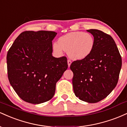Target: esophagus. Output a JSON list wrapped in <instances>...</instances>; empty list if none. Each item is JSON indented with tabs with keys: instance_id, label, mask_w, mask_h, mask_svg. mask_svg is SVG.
<instances>
[{
	"instance_id": "esophagus-1",
	"label": "esophagus",
	"mask_w": 127,
	"mask_h": 127,
	"mask_svg": "<svg viewBox=\"0 0 127 127\" xmlns=\"http://www.w3.org/2000/svg\"><path fill=\"white\" fill-rule=\"evenodd\" d=\"M71 63H72V62H71V61L70 60H67V64H68V67H69L70 66Z\"/></svg>"
}]
</instances>
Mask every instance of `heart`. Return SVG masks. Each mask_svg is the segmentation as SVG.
I'll use <instances>...</instances> for the list:
<instances>
[{
  "instance_id": "b5f03b06",
  "label": "heart",
  "mask_w": 127,
  "mask_h": 127,
  "mask_svg": "<svg viewBox=\"0 0 127 127\" xmlns=\"http://www.w3.org/2000/svg\"><path fill=\"white\" fill-rule=\"evenodd\" d=\"M95 41L91 34L82 32H73L61 36L59 42L52 45L54 51L62 55L63 51L74 60H82L87 58L93 52Z\"/></svg>"
}]
</instances>
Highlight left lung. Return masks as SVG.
Masks as SVG:
<instances>
[{
  "instance_id": "obj_1",
  "label": "left lung",
  "mask_w": 127,
  "mask_h": 127,
  "mask_svg": "<svg viewBox=\"0 0 127 127\" xmlns=\"http://www.w3.org/2000/svg\"><path fill=\"white\" fill-rule=\"evenodd\" d=\"M87 32L95 44L87 58L71 64L75 95L82 101L95 103L105 98L117 85L122 59L113 39L97 29Z\"/></svg>"
}]
</instances>
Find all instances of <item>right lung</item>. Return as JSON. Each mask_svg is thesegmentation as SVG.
I'll return each instance as SVG.
<instances>
[{"mask_svg": "<svg viewBox=\"0 0 127 127\" xmlns=\"http://www.w3.org/2000/svg\"><path fill=\"white\" fill-rule=\"evenodd\" d=\"M57 33L26 31L19 35L7 54L10 84L22 100L40 104L54 95L56 83L68 67L65 57L52 56Z\"/></svg>", "mask_w": 127, "mask_h": 127, "instance_id": "right-lung-1", "label": "right lung"}]
</instances>
